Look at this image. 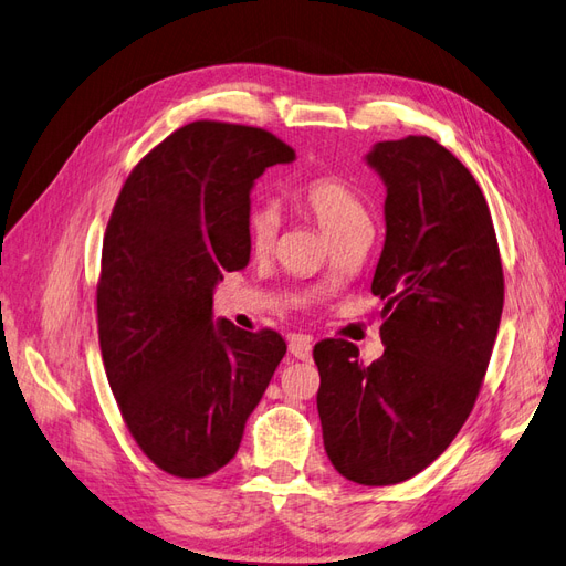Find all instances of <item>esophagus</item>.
<instances>
[{"mask_svg": "<svg viewBox=\"0 0 566 566\" xmlns=\"http://www.w3.org/2000/svg\"><path fill=\"white\" fill-rule=\"evenodd\" d=\"M287 350H291V355L297 357V360H310V357H312V340H310V336H302V334L293 336L291 343H287Z\"/></svg>", "mask_w": 566, "mask_h": 566, "instance_id": "obj_1", "label": "esophagus"}]
</instances>
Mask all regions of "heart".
Here are the masks:
<instances>
[{
	"label": "heart",
	"mask_w": 566,
	"mask_h": 566,
	"mask_svg": "<svg viewBox=\"0 0 566 566\" xmlns=\"http://www.w3.org/2000/svg\"><path fill=\"white\" fill-rule=\"evenodd\" d=\"M295 201L305 213H310L326 238H336L355 226H369V213L360 197L338 177L319 175L307 179L295 191ZM279 211L269 203H254L247 216V240L254 252H269L275 235H279Z\"/></svg>",
	"instance_id": "obj_1"
}]
</instances>
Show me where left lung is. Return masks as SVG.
Listing matches in <instances>:
<instances>
[{
	"label": "left lung",
	"instance_id": "obj_1",
	"mask_svg": "<svg viewBox=\"0 0 566 566\" xmlns=\"http://www.w3.org/2000/svg\"><path fill=\"white\" fill-rule=\"evenodd\" d=\"M367 163L387 185V240L371 279L384 300V355L314 346L324 449L357 485L424 471L471 416L504 307L488 201L465 165L430 136L379 142Z\"/></svg>",
	"mask_w": 566,
	"mask_h": 566
}]
</instances>
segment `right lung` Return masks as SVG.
<instances>
[{
  "instance_id": "add662e5",
  "label": "right lung",
  "mask_w": 566,
  "mask_h": 566,
  "mask_svg": "<svg viewBox=\"0 0 566 566\" xmlns=\"http://www.w3.org/2000/svg\"><path fill=\"white\" fill-rule=\"evenodd\" d=\"M295 150L266 129L191 122L124 182L103 238L98 338L127 430L160 471L206 478L235 457L285 340L213 322V287L250 264L254 179Z\"/></svg>"
}]
</instances>
